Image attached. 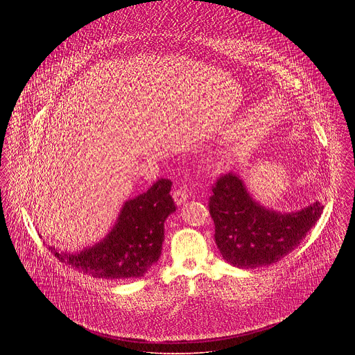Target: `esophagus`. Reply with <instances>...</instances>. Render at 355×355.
Here are the masks:
<instances>
[{
	"label": "esophagus",
	"mask_w": 355,
	"mask_h": 355,
	"mask_svg": "<svg viewBox=\"0 0 355 355\" xmlns=\"http://www.w3.org/2000/svg\"><path fill=\"white\" fill-rule=\"evenodd\" d=\"M172 197H173V201L176 202V205L180 206V205H183V203L187 201V198H189V190H187L186 187H178V189L173 190Z\"/></svg>",
	"instance_id": "1"
}]
</instances>
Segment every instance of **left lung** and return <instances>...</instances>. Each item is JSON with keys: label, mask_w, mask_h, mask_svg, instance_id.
I'll return each instance as SVG.
<instances>
[{"label": "left lung", "mask_w": 355, "mask_h": 355, "mask_svg": "<svg viewBox=\"0 0 355 355\" xmlns=\"http://www.w3.org/2000/svg\"><path fill=\"white\" fill-rule=\"evenodd\" d=\"M209 213L223 258L254 269L291 253L318 221L324 206L314 202L298 211L280 213L254 201L239 175L227 173L211 186Z\"/></svg>", "instance_id": "1"}]
</instances>
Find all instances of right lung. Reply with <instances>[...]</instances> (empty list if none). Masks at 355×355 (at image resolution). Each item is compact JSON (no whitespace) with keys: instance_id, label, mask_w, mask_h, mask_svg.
Wrapping results in <instances>:
<instances>
[{"instance_id":"add662e5","label":"right lung","mask_w":355,"mask_h":355,"mask_svg":"<svg viewBox=\"0 0 355 355\" xmlns=\"http://www.w3.org/2000/svg\"><path fill=\"white\" fill-rule=\"evenodd\" d=\"M172 182L158 179L152 187L123 205L114 227L92 248L79 253L49 250L58 261L96 279L142 277L158 261L164 223L176 210L169 194Z\"/></svg>"}]
</instances>
